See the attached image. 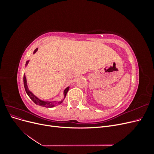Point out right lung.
<instances>
[{
    "mask_svg": "<svg viewBox=\"0 0 154 154\" xmlns=\"http://www.w3.org/2000/svg\"><path fill=\"white\" fill-rule=\"evenodd\" d=\"M37 50H38V48H36L35 51H34V53H35ZM28 62L29 61H27L26 62V66L27 64H28ZM24 88H25V90H26V92L27 93V94L29 96V97L31 98V100L34 102V103L36 105H38L39 106H44V107H47V108H51V107H53L56 105H60V103H62L63 102V100L60 101L59 102H56V101H52V102H49V101H43V100H41L40 99H38V97H36L28 89V87H27V82H26V76H25V74L24 76ZM69 89V87H67L66 89H65L64 91V98L66 97V94L68 92Z\"/></svg>",
    "mask_w": 154,
    "mask_h": 154,
    "instance_id": "add662e5",
    "label": "right lung"
}]
</instances>
